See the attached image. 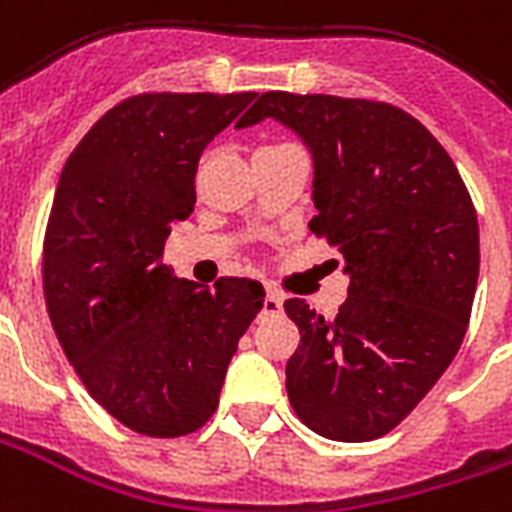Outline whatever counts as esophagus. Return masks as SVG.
Returning <instances> with one entry per match:
<instances>
[{"label":"esophagus","instance_id":"34e87169","mask_svg":"<svg viewBox=\"0 0 512 512\" xmlns=\"http://www.w3.org/2000/svg\"><path fill=\"white\" fill-rule=\"evenodd\" d=\"M280 310H282L280 293H277V291H268V293H266V299H263V313H266V316H277Z\"/></svg>","mask_w":512,"mask_h":512}]
</instances>
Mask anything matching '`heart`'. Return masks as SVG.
Here are the masks:
<instances>
[{
  "instance_id": "obj_1",
  "label": "heart",
  "mask_w": 512,
  "mask_h": 512,
  "mask_svg": "<svg viewBox=\"0 0 512 512\" xmlns=\"http://www.w3.org/2000/svg\"><path fill=\"white\" fill-rule=\"evenodd\" d=\"M268 149H282V146H268Z\"/></svg>"
}]
</instances>
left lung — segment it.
<instances>
[{"mask_svg": "<svg viewBox=\"0 0 512 512\" xmlns=\"http://www.w3.org/2000/svg\"><path fill=\"white\" fill-rule=\"evenodd\" d=\"M277 119L313 152L310 230L346 260L349 296L324 318L288 299L302 343L285 366L296 416L330 441H374L427 396L468 330L480 227L466 182L402 107L268 91L238 119Z\"/></svg>", "mask_w": 512, "mask_h": 512, "instance_id": "8db88e82", "label": "left lung"}]
</instances>
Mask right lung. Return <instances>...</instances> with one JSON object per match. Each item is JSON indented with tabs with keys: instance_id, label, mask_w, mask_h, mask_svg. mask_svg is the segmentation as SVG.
Instances as JSON below:
<instances>
[{
	"instance_id": "obj_1",
	"label": "right lung",
	"mask_w": 512,
	"mask_h": 512,
	"mask_svg": "<svg viewBox=\"0 0 512 512\" xmlns=\"http://www.w3.org/2000/svg\"><path fill=\"white\" fill-rule=\"evenodd\" d=\"M257 94H138L107 110L63 166L44 235L46 310L82 385L149 438L196 432L219 407L263 285L177 280L163 263L196 205L205 146Z\"/></svg>"
}]
</instances>
